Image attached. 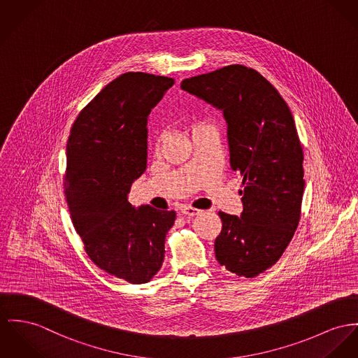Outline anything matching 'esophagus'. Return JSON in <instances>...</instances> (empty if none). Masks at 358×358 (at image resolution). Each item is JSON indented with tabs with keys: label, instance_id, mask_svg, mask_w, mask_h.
I'll return each instance as SVG.
<instances>
[{
	"label": "esophagus",
	"instance_id": "obj_1",
	"mask_svg": "<svg viewBox=\"0 0 358 358\" xmlns=\"http://www.w3.org/2000/svg\"><path fill=\"white\" fill-rule=\"evenodd\" d=\"M199 213H200V210L193 208V207H189V206H185V207L181 208V214L185 215V217H194V215H197Z\"/></svg>",
	"mask_w": 358,
	"mask_h": 358
}]
</instances>
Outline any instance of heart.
<instances>
[{"label":"heart","instance_id":"heart-1","mask_svg":"<svg viewBox=\"0 0 358 358\" xmlns=\"http://www.w3.org/2000/svg\"><path fill=\"white\" fill-rule=\"evenodd\" d=\"M203 127H207V125H204V124H199V125H196L193 129H197V128H203ZM159 145H161V136L155 140V151H158V150H159Z\"/></svg>","mask_w":358,"mask_h":358}]
</instances>
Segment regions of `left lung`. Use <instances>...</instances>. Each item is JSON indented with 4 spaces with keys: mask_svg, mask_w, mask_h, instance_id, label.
<instances>
[{
    "mask_svg": "<svg viewBox=\"0 0 358 358\" xmlns=\"http://www.w3.org/2000/svg\"><path fill=\"white\" fill-rule=\"evenodd\" d=\"M181 88L223 111L230 166L243 177L241 217L218 213L217 260L233 274L257 276L283 255L301 217L303 154L293 114L271 83L238 64Z\"/></svg>",
    "mask_w": 358,
    "mask_h": 358,
    "instance_id": "left-lung-1",
    "label": "left lung"
}]
</instances>
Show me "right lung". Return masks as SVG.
Listing matches in <instances>:
<instances>
[{"instance_id":"right-lung-1","label":"right lung","mask_w":358,"mask_h":358,"mask_svg":"<svg viewBox=\"0 0 358 358\" xmlns=\"http://www.w3.org/2000/svg\"><path fill=\"white\" fill-rule=\"evenodd\" d=\"M174 79L127 72L75 120L66 143L64 192L73 227L101 270L129 283L152 279L165 259L174 211L128 201L147 167V121Z\"/></svg>"}]
</instances>
